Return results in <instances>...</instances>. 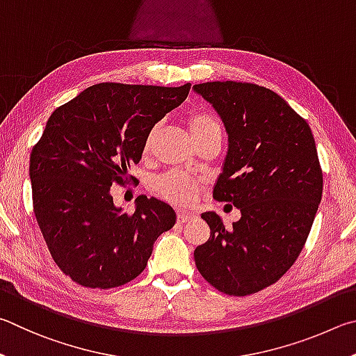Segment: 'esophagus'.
I'll return each mask as SVG.
<instances>
[{
	"label": "esophagus",
	"mask_w": 356,
	"mask_h": 356,
	"mask_svg": "<svg viewBox=\"0 0 356 356\" xmlns=\"http://www.w3.org/2000/svg\"><path fill=\"white\" fill-rule=\"evenodd\" d=\"M194 214L192 213H178V223H188L194 219Z\"/></svg>",
	"instance_id": "1"
}]
</instances>
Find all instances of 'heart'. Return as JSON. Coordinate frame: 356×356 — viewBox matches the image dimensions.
I'll return each instance as SVG.
<instances>
[{"label": "heart", "instance_id": "heart-1", "mask_svg": "<svg viewBox=\"0 0 356 356\" xmlns=\"http://www.w3.org/2000/svg\"><path fill=\"white\" fill-rule=\"evenodd\" d=\"M189 131L194 140L198 142L211 134L220 133V123L214 115L204 111H194L188 115ZM156 134V127L149 131L143 142V152H148L152 147ZM154 194L161 197L162 200L175 204V207H189L195 202L200 192V183L197 179L188 177V175L179 172H167L161 175L153 181Z\"/></svg>", "mask_w": 356, "mask_h": 356}]
</instances>
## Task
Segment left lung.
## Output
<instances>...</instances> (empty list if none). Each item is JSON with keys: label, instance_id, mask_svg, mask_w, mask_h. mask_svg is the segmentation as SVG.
I'll use <instances>...</instances> for the list:
<instances>
[{"label": "left lung", "instance_id": "8db88e82", "mask_svg": "<svg viewBox=\"0 0 356 356\" xmlns=\"http://www.w3.org/2000/svg\"><path fill=\"white\" fill-rule=\"evenodd\" d=\"M228 134L213 195L241 211L227 229L202 214L208 242L194 252L202 277L228 296H250L282 278L307 242L322 198V170L307 120L266 87L236 81L194 86Z\"/></svg>", "mask_w": 356, "mask_h": 356}]
</instances>
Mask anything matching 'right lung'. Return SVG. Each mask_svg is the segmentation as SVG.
I'll use <instances>...</instances> for the list:
<instances>
[{"mask_svg": "<svg viewBox=\"0 0 356 356\" xmlns=\"http://www.w3.org/2000/svg\"><path fill=\"white\" fill-rule=\"evenodd\" d=\"M191 90L103 83L62 104L33 148L34 213L59 269L86 288L109 289L145 269L153 244L177 222L172 207L139 195L133 214L115 207L111 186L123 184L143 142Z\"/></svg>", "mask_w": 356, "mask_h": 356, "instance_id": "right-lung-1", "label": "right lung"}]
</instances>
